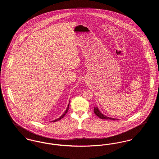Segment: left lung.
Returning <instances> with one entry per match:
<instances>
[{
	"label": "left lung",
	"mask_w": 159,
	"mask_h": 159,
	"mask_svg": "<svg viewBox=\"0 0 159 159\" xmlns=\"http://www.w3.org/2000/svg\"><path fill=\"white\" fill-rule=\"evenodd\" d=\"M94 113L98 117L101 118V119H110V120H116V119H113V118H111V117H108L107 116H106L105 115H104L103 114L101 113V111L99 110L98 107H94V110H93Z\"/></svg>",
	"instance_id": "8db88e82"
}]
</instances>
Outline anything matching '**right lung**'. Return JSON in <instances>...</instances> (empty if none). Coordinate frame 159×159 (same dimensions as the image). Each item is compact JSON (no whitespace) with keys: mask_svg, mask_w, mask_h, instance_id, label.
<instances>
[{"mask_svg":"<svg viewBox=\"0 0 159 159\" xmlns=\"http://www.w3.org/2000/svg\"><path fill=\"white\" fill-rule=\"evenodd\" d=\"M69 104H68V107H67V109H66V111L63 113V114L62 115H61V117H60L59 118H58V119H55V120H53V121H52V122H55V121H57V120H61L62 118H63L64 117V116L66 114V113H67V111H68V108H69Z\"/></svg>","mask_w":159,"mask_h":159,"instance_id":"1","label":"right lung"}]
</instances>
